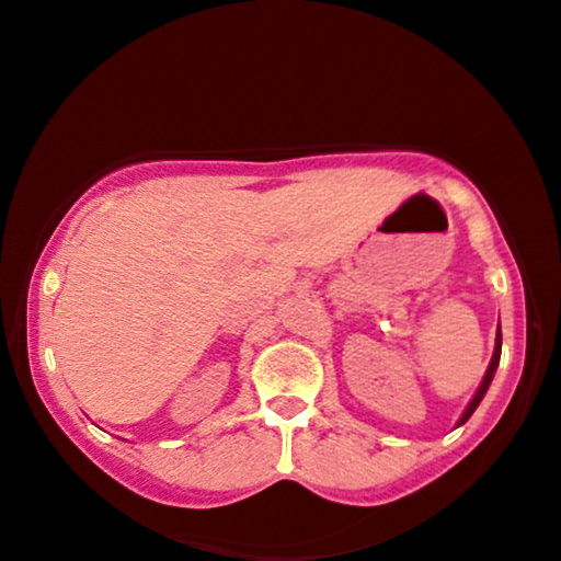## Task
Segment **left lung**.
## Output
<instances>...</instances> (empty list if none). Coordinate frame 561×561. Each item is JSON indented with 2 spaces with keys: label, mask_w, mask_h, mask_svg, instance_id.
I'll list each match as a JSON object with an SVG mask.
<instances>
[{
  "label": "left lung",
  "mask_w": 561,
  "mask_h": 561,
  "mask_svg": "<svg viewBox=\"0 0 561 561\" xmlns=\"http://www.w3.org/2000/svg\"><path fill=\"white\" fill-rule=\"evenodd\" d=\"M500 351H502V336H500V331H497V341H495V354H492V360H490V366H488V374H485V378H482V383H480V388H478V393H474V398H472L470 405H468V411L462 413V417H460V421H458V425H462L465 421H468V417L474 413V408L480 405L482 396L488 393V386L492 383V376H495V371H497V364H500Z\"/></svg>",
  "instance_id": "8db88e82"
}]
</instances>
